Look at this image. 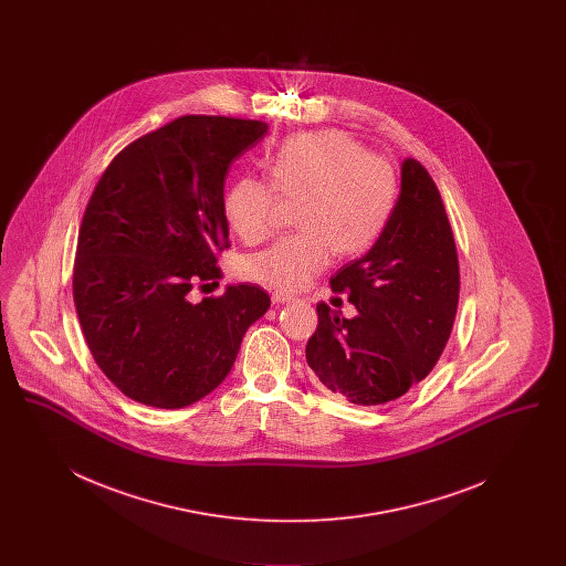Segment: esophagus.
Returning a JSON list of instances; mask_svg holds the SVG:
<instances>
[{
	"instance_id": "34e87169",
	"label": "esophagus",
	"mask_w": 566,
	"mask_h": 566,
	"mask_svg": "<svg viewBox=\"0 0 566 566\" xmlns=\"http://www.w3.org/2000/svg\"><path fill=\"white\" fill-rule=\"evenodd\" d=\"M271 301H273V303H291V301H295V295H291V293H282V291H275V293H271Z\"/></svg>"
}]
</instances>
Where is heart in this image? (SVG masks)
I'll list each match as a JSON object with an SVG mask.
<instances>
[{
  "label": "heart",
  "mask_w": 566,
  "mask_h": 566,
  "mask_svg": "<svg viewBox=\"0 0 566 566\" xmlns=\"http://www.w3.org/2000/svg\"><path fill=\"white\" fill-rule=\"evenodd\" d=\"M270 182L242 176L224 197V216L248 245L273 233L280 197L295 201L301 233L243 261V275L277 291H301L321 275L333 252H365L397 203L392 165L339 129L289 137L271 155Z\"/></svg>",
  "instance_id": "b5f03b06"
}]
</instances>
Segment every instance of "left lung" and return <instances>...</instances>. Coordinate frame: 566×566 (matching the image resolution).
I'll return each instance as SVG.
<instances>
[{
    "label": "left lung",
    "instance_id": "8db88e82",
    "mask_svg": "<svg viewBox=\"0 0 566 566\" xmlns=\"http://www.w3.org/2000/svg\"><path fill=\"white\" fill-rule=\"evenodd\" d=\"M356 316L318 303L305 358L324 386L354 405H384L429 376L457 318V243L424 165L405 159L401 195L374 248L331 277Z\"/></svg>",
    "mask_w": 566,
    "mask_h": 566
}]
</instances>
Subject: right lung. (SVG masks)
<instances>
[{"instance_id": "obj_1", "label": "right lung", "mask_w": 566, "mask_h": 566, "mask_svg": "<svg viewBox=\"0 0 566 566\" xmlns=\"http://www.w3.org/2000/svg\"><path fill=\"white\" fill-rule=\"evenodd\" d=\"M268 134V123L189 114L125 146L102 174L82 216L74 303L97 367L137 403L180 409L229 376L248 326L271 298L227 286L224 176ZM218 284V282H216Z\"/></svg>"}]
</instances>
